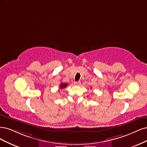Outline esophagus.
<instances>
[{"label": "esophagus", "instance_id": "1", "mask_svg": "<svg viewBox=\"0 0 147 147\" xmlns=\"http://www.w3.org/2000/svg\"><path fill=\"white\" fill-rule=\"evenodd\" d=\"M74 85L75 86H79L80 85V81H78V82H74Z\"/></svg>", "mask_w": 147, "mask_h": 147}]
</instances>
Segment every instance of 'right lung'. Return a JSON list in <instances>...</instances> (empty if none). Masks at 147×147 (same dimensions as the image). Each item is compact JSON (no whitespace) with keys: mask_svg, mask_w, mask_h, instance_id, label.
I'll use <instances>...</instances> for the list:
<instances>
[{"mask_svg":"<svg viewBox=\"0 0 147 147\" xmlns=\"http://www.w3.org/2000/svg\"><path fill=\"white\" fill-rule=\"evenodd\" d=\"M68 85V84H67V83H61L60 85V88L61 89V88H64L65 87H67Z\"/></svg>","mask_w":147,"mask_h":147,"instance_id":"add662e5","label":"right lung"}]
</instances>
